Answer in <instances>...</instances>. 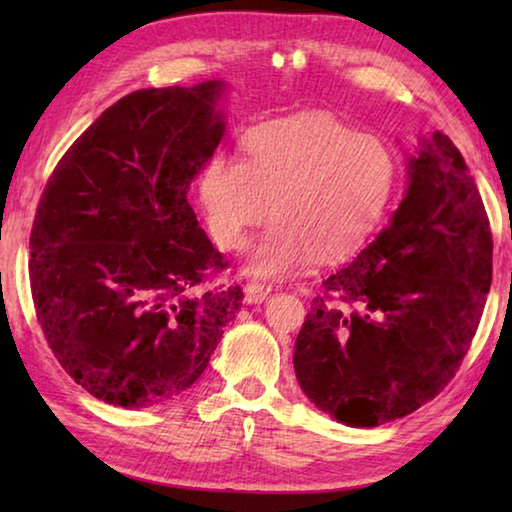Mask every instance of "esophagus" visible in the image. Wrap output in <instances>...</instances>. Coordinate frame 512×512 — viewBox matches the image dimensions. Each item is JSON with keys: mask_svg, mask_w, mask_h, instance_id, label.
<instances>
[{"mask_svg": "<svg viewBox=\"0 0 512 512\" xmlns=\"http://www.w3.org/2000/svg\"><path fill=\"white\" fill-rule=\"evenodd\" d=\"M271 284H259V282H250L246 284V300L250 305H257V302H264L268 296H271Z\"/></svg>", "mask_w": 512, "mask_h": 512, "instance_id": "34e87169", "label": "esophagus"}]
</instances>
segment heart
<instances>
[{
  "label": "heart",
  "mask_w": 512,
  "mask_h": 512,
  "mask_svg": "<svg viewBox=\"0 0 512 512\" xmlns=\"http://www.w3.org/2000/svg\"><path fill=\"white\" fill-rule=\"evenodd\" d=\"M393 185L395 158L377 135L307 112L253 128L244 160L214 155L198 178V201L223 250L244 248L271 212L275 223L246 268L257 277H287L311 257L336 262L366 244Z\"/></svg>",
  "instance_id": "obj_1"
}]
</instances>
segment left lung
Masks as SVG:
<instances>
[{
	"label": "left lung",
	"mask_w": 512,
	"mask_h": 512,
	"mask_svg": "<svg viewBox=\"0 0 512 512\" xmlns=\"http://www.w3.org/2000/svg\"><path fill=\"white\" fill-rule=\"evenodd\" d=\"M492 282V235L454 142L406 155V192L377 239L323 280L293 350L302 393L348 427L420 409L454 377Z\"/></svg>",
	"instance_id": "8db88e82"
}]
</instances>
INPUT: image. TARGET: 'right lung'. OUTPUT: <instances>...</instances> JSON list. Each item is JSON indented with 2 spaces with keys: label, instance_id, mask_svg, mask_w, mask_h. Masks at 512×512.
<instances>
[{
  "label": "right lung",
  "instance_id": "add662e5",
  "mask_svg": "<svg viewBox=\"0 0 512 512\" xmlns=\"http://www.w3.org/2000/svg\"><path fill=\"white\" fill-rule=\"evenodd\" d=\"M225 81L110 106L51 173L31 230V291L49 348L85 391L146 409L203 375L239 287L201 293L223 257L187 192L225 133Z\"/></svg>",
  "mask_w": 512,
  "mask_h": 512
}]
</instances>
